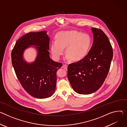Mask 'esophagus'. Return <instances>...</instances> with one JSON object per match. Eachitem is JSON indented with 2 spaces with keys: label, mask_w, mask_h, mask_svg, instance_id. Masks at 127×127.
<instances>
[{
  "label": "esophagus",
  "mask_w": 127,
  "mask_h": 127,
  "mask_svg": "<svg viewBox=\"0 0 127 127\" xmlns=\"http://www.w3.org/2000/svg\"><path fill=\"white\" fill-rule=\"evenodd\" d=\"M62 68H64V69L67 70V65H66V64H64V65H63Z\"/></svg>",
  "instance_id": "obj_1"
}]
</instances>
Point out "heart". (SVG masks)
<instances>
[{"label": "heart", "mask_w": 127, "mask_h": 127, "mask_svg": "<svg viewBox=\"0 0 127 127\" xmlns=\"http://www.w3.org/2000/svg\"><path fill=\"white\" fill-rule=\"evenodd\" d=\"M92 45L91 37L87 34L76 31L60 33L51 45L50 50L54 59H60L65 49V59L79 61L88 54Z\"/></svg>", "instance_id": "b5f03b06"}]
</instances>
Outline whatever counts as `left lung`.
I'll return each instance as SVG.
<instances>
[{
    "instance_id": "1",
    "label": "left lung",
    "mask_w": 127,
    "mask_h": 127,
    "mask_svg": "<svg viewBox=\"0 0 127 127\" xmlns=\"http://www.w3.org/2000/svg\"><path fill=\"white\" fill-rule=\"evenodd\" d=\"M94 41L83 59L68 66V79L74 91L88 95L98 90L108 74L113 57L111 45L106 34L92 28Z\"/></svg>"
}]
</instances>
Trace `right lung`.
<instances>
[{
  "label": "right lung",
  "instance_id": "add662e5",
  "mask_svg": "<svg viewBox=\"0 0 127 127\" xmlns=\"http://www.w3.org/2000/svg\"><path fill=\"white\" fill-rule=\"evenodd\" d=\"M50 37L47 31L30 32L16 42L11 52V62L20 83L31 96L38 99L52 96L56 87V73L62 64L49 56ZM32 47L37 51L34 62L27 63L24 51Z\"/></svg>",
  "mask_w": 127,
  "mask_h": 127
}]
</instances>
